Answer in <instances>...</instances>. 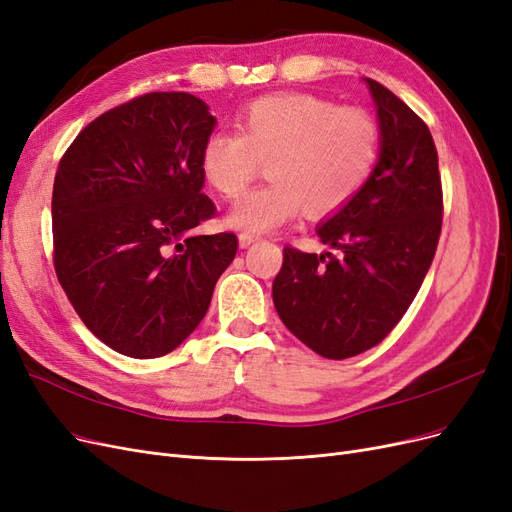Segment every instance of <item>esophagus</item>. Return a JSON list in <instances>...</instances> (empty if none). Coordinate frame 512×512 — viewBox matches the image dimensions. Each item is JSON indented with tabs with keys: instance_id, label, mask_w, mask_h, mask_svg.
Listing matches in <instances>:
<instances>
[{
	"instance_id": "obj_1",
	"label": "esophagus",
	"mask_w": 512,
	"mask_h": 512,
	"mask_svg": "<svg viewBox=\"0 0 512 512\" xmlns=\"http://www.w3.org/2000/svg\"><path fill=\"white\" fill-rule=\"evenodd\" d=\"M260 237L258 235H250V232H241L239 235V245L241 247H250L252 243H256Z\"/></svg>"
}]
</instances>
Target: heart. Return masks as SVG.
Returning a JSON list of instances; mask_svg holds the SVG:
<instances>
[{"mask_svg":"<svg viewBox=\"0 0 512 512\" xmlns=\"http://www.w3.org/2000/svg\"><path fill=\"white\" fill-rule=\"evenodd\" d=\"M380 158V128L363 108L337 106L309 94L258 98L237 117V132H213L200 170L220 196L235 200L267 162L269 185L228 213L235 230L269 232L297 218L342 211Z\"/></svg>","mask_w":512,"mask_h":512,"instance_id":"obj_1","label":"heart"}]
</instances>
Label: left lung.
Segmentation results:
<instances>
[{"label":"left lung","mask_w":512,"mask_h":512,"mask_svg":"<svg viewBox=\"0 0 512 512\" xmlns=\"http://www.w3.org/2000/svg\"><path fill=\"white\" fill-rule=\"evenodd\" d=\"M380 123V158L365 188L316 228L335 252L284 247L273 303L288 331L327 359L378 346L404 318L442 230L438 151L425 121L365 79Z\"/></svg>","instance_id":"left-lung-1"}]
</instances>
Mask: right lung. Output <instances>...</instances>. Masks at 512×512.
I'll use <instances>...</instances> for the list:
<instances>
[{
    "mask_svg": "<svg viewBox=\"0 0 512 512\" xmlns=\"http://www.w3.org/2000/svg\"><path fill=\"white\" fill-rule=\"evenodd\" d=\"M215 128L185 91H151L102 113L59 160L53 265L76 314L132 359L173 352L205 318L237 235H190L218 209L200 153Z\"/></svg>",
    "mask_w": 512,
    "mask_h": 512,
    "instance_id": "right-lung-1",
    "label": "right lung"
}]
</instances>
